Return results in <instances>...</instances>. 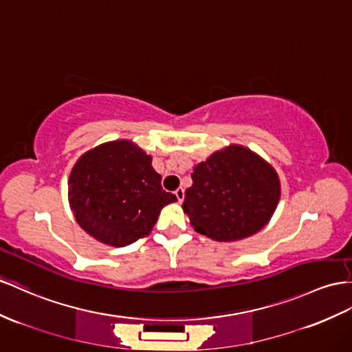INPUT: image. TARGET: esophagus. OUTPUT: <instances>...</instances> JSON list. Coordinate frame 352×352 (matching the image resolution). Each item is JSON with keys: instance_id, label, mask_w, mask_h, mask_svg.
Returning a JSON list of instances; mask_svg holds the SVG:
<instances>
[{"instance_id": "34e87169", "label": "esophagus", "mask_w": 352, "mask_h": 352, "mask_svg": "<svg viewBox=\"0 0 352 352\" xmlns=\"http://www.w3.org/2000/svg\"><path fill=\"white\" fill-rule=\"evenodd\" d=\"M175 196H177L178 202H183V199H184V188H183V187L177 188V190H175Z\"/></svg>"}]
</instances>
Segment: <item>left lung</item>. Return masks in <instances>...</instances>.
<instances>
[{
    "instance_id": "8db88e82",
    "label": "left lung",
    "mask_w": 352,
    "mask_h": 352,
    "mask_svg": "<svg viewBox=\"0 0 352 352\" xmlns=\"http://www.w3.org/2000/svg\"><path fill=\"white\" fill-rule=\"evenodd\" d=\"M192 179L183 211L197 233L219 242L241 241L262 230L281 196L275 168L239 144L195 165Z\"/></svg>"
}]
</instances>
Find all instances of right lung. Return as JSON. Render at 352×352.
<instances>
[{"instance_id":"obj_1","label":"right lung","mask_w":352,"mask_h":352,"mask_svg":"<svg viewBox=\"0 0 352 352\" xmlns=\"http://www.w3.org/2000/svg\"><path fill=\"white\" fill-rule=\"evenodd\" d=\"M131 140L102 142L77 159L68 178V202L87 235L110 247L147 236L164 206L177 201Z\"/></svg>"}]
</instances>
